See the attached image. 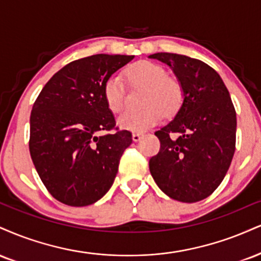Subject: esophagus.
Listing matches in <instances>:
<instances>
[{
	"mask_svg": "<svg viewBox=\"0 0 261 261\" xmlns=\"http://www.w3.org/2000/svg\"><path fill=\"white\" fill-rule=\"evenodd\" d=\"M143 135L140 134V133H134L133 134V140L135 141V142H137V141H140L141 139H142Z\"/></svg>",
	"mask_w": 261,
	"mask_h": 261,
	"instance_id": "obj_1",
	"label": "esophagus"
}]
</instances>
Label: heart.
<instances>
[{
	"label": "heart",
	"mask_w": 261,
	"mask_h": 261,
	"mask_svg": "<svg viewBox=\"0 0 261 261\" xmlns=\"http://www.w3.org/2000/svg\"><path fill=\"white\" fill-rule=\"evenodd\" d=\"M127 83L143 86L142 106L140 111L125 112L118 119V125L124 130L142 133L152 127L163 118L171 115L180 108L184 91L180 83L166 75L165 69L149 61L133 63L124 70ZM103 98L108 109L114 114L122 111L125 103V87L118 76H109L103 84Z\"/></svg>",
	"instance_id": "heart-1"
}]
</instances>
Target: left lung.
<instances>
[{"instance_id": "left-lung-1", "label": "left lung", "mask_w": 261, "mask_h": 261, "mask_svg": "<svg viewBox=\"0 0 261 261\" xmlns=\"http://www.w3.org/2000/svg\"><path fill=\"white\" fill-rule=\"evenodd\" d=\"M184 91L175 118L158 130L159 153L149 159L155 184L185 203L209 197L224 180L236 148V111L224 81L208 64L176 53H154Z\"/></svg>"}]
</instances>
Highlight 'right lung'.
Returning <instances> with one entry per match:
<instances>
[{
  "instance_id": "1",
  "label": "right lung",
  "mask_w": 261,
  "mask_h": 261,
  "mask_svg": "<svg viewBox=\"0 0 261 261\" xmlns=\"http://www.w3.org/2000/svg\"><path fill=\"white\" fill-rule=\"evenodd\" d=\"M134 56L95 55L57 71L40 92L30 115L29 149L41 181L56 199L85 206L112 187L130 131L115 128L103 84Z\"/></svg>"
}]
</instances>
